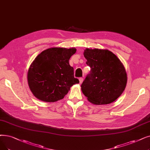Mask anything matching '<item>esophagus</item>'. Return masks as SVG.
Returning a JSON list of instances; mask_svg holds the SVG:
<instances>
[{"label": "esophagus", "mask_w": 150, "mask_h": 150, "mask_svg": "<svg viewBox=\"0 0 150 150\" xmlns=\"http://www.w3.org/2000/svg\"><path fill=\"white\" fill-rule=\"evenodd\" d=\"M79 81H80V84L83 81V79L82 77L79 78Z\"/></svg>", "instance_id": "esophagus-1"}]
</instances>
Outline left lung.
Instances as JSON below:
<instances>
[{"label":"left lung","instance_id":"obj_1","mask_svg":"<svg viewBox=\"0 0 150 150\" xmlns=\"http://www.w3.org/2000/svg\"><path fill=\"white\" fill-rule=\"evenodd\" d=\"M84 56L91 70L81 84L83 93L96 105L114 102L127 83V74L121 62L107 50L87 48Z\"/></svg>","mask_w":150,"mask_h":150}]
</instances>
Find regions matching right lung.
Returning a JSON list of instances; mask_svg holds the SVG:
<instances>
[{
	"label": "right lung",
	"mask_w": 150,
	"mask_h": 150,
	"mask_svg": "<svg viewBox=\"0 0 150 150\" xmlns=\"http://www.w3.org/2000/svg\"><path fill=\"white\" fill-rule=\"evenodd\" d=\"M76 49L51 48L38 54L28 74L29 86L39 100L54 102L62 99L71 86L79 83L69 64Z\"/></svg>",
	"instance_id": "1"
}]
</instances>
